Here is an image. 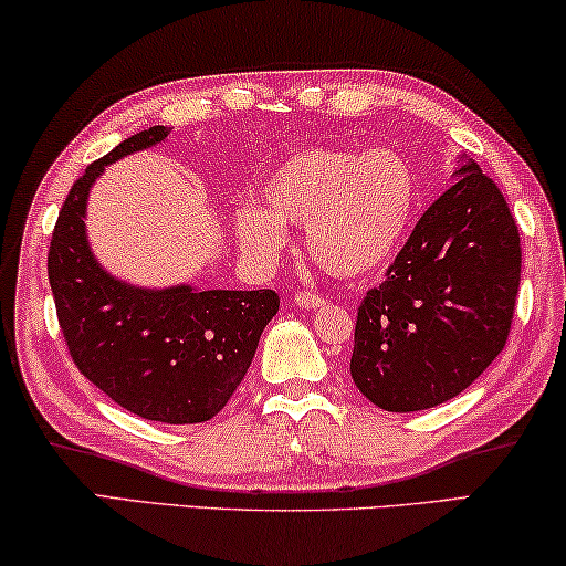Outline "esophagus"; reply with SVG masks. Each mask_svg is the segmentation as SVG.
Here are the masks:
<instances>
[{
  "label": "esophagus",
  "mask_w": 566,
  "mask_h": 566,
  "mask_svg": "<svg viewBox=\"0 0 566 566\" xmlns=\"http://www.w3.org/2000/svg\"><path fill=\"white\" fill-rule=\"evenodd\" d=\"M323 302H325V300L321 297V294H315V292H297V294H294V305L305 307V310L321 307Z\"/></svg>",
  "instance_id": "esophagus-1"
}]
</instances>
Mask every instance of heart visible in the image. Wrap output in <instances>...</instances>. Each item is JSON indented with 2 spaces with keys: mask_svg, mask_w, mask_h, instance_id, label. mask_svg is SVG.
<instances>
[{
  "mask_svg": "<svg viewBox=\"0 0 566 566\" xmlns=\"http://www.w3.org/2000/svg\"><path fill=\"white\" fill-rule=\"evenodd\" d=\"M266 207L235 210L238 243L274 261L286 226H307V251L333 276L359 280L392 264L416 222L420 181L400 150L310 148L282 161L264 185Z\"/></svg>",
  "mask_w": 566,
  "mask_h": 566,
  "instance_id": "1",
  "label": "heart"
}]
</instances>
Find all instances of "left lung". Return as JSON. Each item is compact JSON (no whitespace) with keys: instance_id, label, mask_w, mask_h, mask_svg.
<instances>
[{"instance_id":"1","label":"left lung","mask_w":566,"mask_h":566,"mask_svg":"<svg viewBox=\"0 0 566 566\" xmlns=\"http://www.w3.org/2000/svg\"><path fill=\"white\" fill-rule=\"evenodd\" d=\"M412 228L356 313L352 377L389 412L436 408L503 352L521 284V235L495 181L469 161Z\"/></svg>"}]
</instances>
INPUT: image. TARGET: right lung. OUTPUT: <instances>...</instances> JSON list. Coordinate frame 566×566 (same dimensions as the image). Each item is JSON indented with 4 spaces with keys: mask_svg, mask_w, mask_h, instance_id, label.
Segmentation results:
<instances>
[{
    "mask_svg": "<svg viewBox=\"0 0 566 566\" xmlns=\"http://www.w3.org/2000/svg\"><path fill=\"white\" fill-rule=\"evenodd\" d=\"M169 135L154 125L86 166L55 220L48 282L71 359L92 385L133 416L169 426L205 423L226 408L280 310L274 290L174 286L135 290L92 259L84 233L92 181L133 150Z\"/></svg>",
    "mask_w": 566,
    "mask_h": 566,
    "instance_id": "obj_1",
    "label": "right lung"
}]
</instances>
